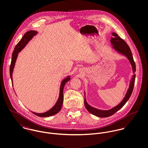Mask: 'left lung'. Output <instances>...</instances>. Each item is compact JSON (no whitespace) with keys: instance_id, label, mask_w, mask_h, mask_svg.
I'll return each mask as SVG.
<instances>
[{"instance_id":"8db88e82","label":"left lung","mask_w":148,"mask_h":148,"mask_svg":"<svg viewBox=\"0 0 148 148\" xmlns=\"http://www.w3.org/2000/svg\"><path fill=\"white\" fill-rule=\"evenodd\" d=\"M112 37H111L110 39V42L112 44V48L119 53L124 55L126 56L127 59L129 60L130 63L132 66V70L134 75L132 76V78L129 83V86L127 90V93L124 98V99L122 100V101L118 104L117 106L113 107V108L109 109V110H100L96 109L95 108H93L91 106H89L86 101V99H84L85 106L87 110L91 114L97 116L99 117H109L113 114H114L116 112H117L119 109H120L123 106H124L128 100L129 99L133 90L134 88V85L135 82V78H136V75L134 74V72H136V64L134 62L133 55L131 52V50L127 44V42H125L123 39H121L117 34L113 32L112 34Z\"/></svg>"}]
</instances>
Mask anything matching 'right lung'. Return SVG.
<instances>
[{
  "instance_id": "add662e5",
  "label": "right lung",
  "mask_w": 148,
  "mask_h": 148,
  "mask_svg": "<svg viewBox=\"0 0 148 148\" xmlns=\"http://www.w3.org/2000/svg\"><path fill=\"white\" fill-rule=\"evenodd\" d=\"M37 34H38V32L36 31H29L27 32L24 35L23 38H21V41L16 44V47H15V49H14L12 55L11 63L10 67V77L11 79L12 85H13L12 73H13V70L14 68V66L15 64L16 59L18 58V53L25 47V46L27 45V44L28 42L32 39L34 36H35ZM70 77H71L70 76H67L62 81L61 85H60V94H59V99H58L56 103L55 104V105L53 106L51 109H49L47 112H45L42 113H35V112H32L34 114H35V115L38 116L39 117H49V116L55 115L56 113H58L60 110L62 105H63V103L64 87L65 84L68 81L70 80V79H71Z\"/></svg>"
}]
</instances>
